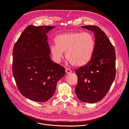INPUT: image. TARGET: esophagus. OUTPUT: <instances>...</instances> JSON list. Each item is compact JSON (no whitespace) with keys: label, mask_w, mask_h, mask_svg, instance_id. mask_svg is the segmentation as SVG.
<instances>
[{"label":"esophagus","mask_w":129,"mask_h":129,"mask_svg":"<svg viewBox=\"0 0 129 129\" xmlns=\"http://www.w3.org/2000/svg\"><path fill=\"white\" fill-rule=\"evenodd\" d=\"M66 73H67V74H69L72 73V71L70 69H69V68H66Z\"/></svg>","instance_id":"34e87169"}]
</instances>
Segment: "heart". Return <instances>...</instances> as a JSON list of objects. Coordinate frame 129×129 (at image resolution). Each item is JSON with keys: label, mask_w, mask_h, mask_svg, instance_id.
<instances>
[{"label": "heart", "mask_w": 129, "mask_h": 129, "mask_svg": "<svg viewBox=\"0 0 129 129\" xmlns=\"http://www.w3.org/2000/svg\"><path fill=\"white\" fill-rule=\"evenodd\" d=\"M56 45L50 46V53L54 60L60 63L66 56L72 64L81 67L87 64L92 57L95 40L88 32H72L58 35L55 38Z\"/></svg>", "instance_id": "1"}]
</instances>
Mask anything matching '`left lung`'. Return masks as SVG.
<instances>
[{
  "label": "left lung",
  "mask_w": 129,
  "mask_h": 129,
  "mask_svg": "<svg viewBox=\"0 0 129 129\" xmlns=\"http://www.w3.org/2000/svg\"><path fill=\"white\" fill-rule=\"evenodd\" d=\"M95 36V48L87 64L75 70L78 82L77 97L83 102L93 103L107 95L116 77V53L106 34L96 26H84Z\"/></svg>",
  "instance_id": "obj_1"
}]
</instances>
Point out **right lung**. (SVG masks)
<instances>
[{"mask_svg":"<svg viewBox=\"0 0 129 129\" xmlns=\"http://www.w3.org/2000/svg\"><path fill=\"white\" fill-rule=\"evenodd\" d=\"M52 26L29 25L13 49L12 72L21 94L30 100L45 102L53 96L65 69L53 62L47 42Z\"/></svg>","mask_w":129,"mask_h":129,"instance_id":"1","label":"right lung"}]
</instances>
